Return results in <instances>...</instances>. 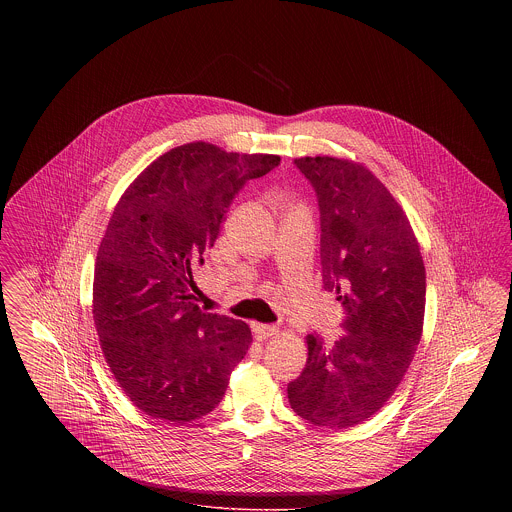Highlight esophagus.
Returning <instances> with one entry per match:
<instances>
[{"label":"esophagus","mask_w":512,"mask_h":512,"mask_svg":"<svg viewBox=\"0 0 512 512\" xmlns=\"http://www.w3.org/2000/svg\"><path fill=\"white\" fill-rule=\"evenodd\" d=\"M251 330H253V336L261 341L268 340V338H272V336L278 334V328H276V326H272V324H259V322H253V324H251Z\"/></svg>","instance_id":"esophagus-1"}]
</instances>
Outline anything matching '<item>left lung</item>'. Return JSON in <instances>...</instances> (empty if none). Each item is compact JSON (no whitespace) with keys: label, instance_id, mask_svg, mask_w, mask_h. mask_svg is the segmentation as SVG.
<instances>
[{"label":"left lung","instance_id":"left-lung-1","mask_svg":"<svg viewBox=\"0 0 512 512\" xmlns=\"http://www.w3.org/2000/svg\"><path fill=\"white\" fill-rule=\"evenodd\" d=\"M295 167L320 209L322 282L345 309V336H307L309 359L288 384L293 411L343 430L378 413L401 384L422 336L426 270L411 222L361 163L301 157Z\"/></svg>","mask_w":512,"mask_h":512}]
</instances>
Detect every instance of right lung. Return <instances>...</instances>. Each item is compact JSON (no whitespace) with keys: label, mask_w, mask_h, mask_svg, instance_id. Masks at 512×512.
<instances>
[{"label":"right lung","mask_w":512,"mask_h":512,"mask_svg":"<svg viewBox=\"0 0 512 512\" xmlns=\"http://www.w3.org/2000/svg\"><path fill=\"white\" fill-rule=\"evenodd\" d=\"M278 165V155L192 142L155 159L119 199L99 244L94 322L115 380L149 416L184 424L211 413L244 359L249 326L201 311L192 270L245 182Z\"/></svg>","instance_id":"add662e5"}]
</instances>
